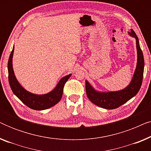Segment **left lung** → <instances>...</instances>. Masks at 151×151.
I'll use <instances>...</instances> for the list:
<instances>
[{
	"mask_svg": "<svg viewBox=\"0 0 151 151\" xmlns=\"http://www.w3.org/2000/svg\"><path fill=\"white\" fill-rule=\"evenodd\" d=\"M129 34L134 37L136 40V47L137 52V63L135 73L131 83L125 88L118 91L99 92L92 87L91 85L86 80V93L91 102L97 106L106 109H114L128 102L130 99L133 98L141 88L143 80L144 60L143 53L140 48L139 39L133 29Z\"/></svg>",
	"mask_w": 151,
	"mask_h": 151,
	"instance_id": "1",
	"label": "left lung"
}]
</instances>
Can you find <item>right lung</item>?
Listing matches in <instances>:
<instances>
[{
	"instance_id": "right-lung-1",
	"label": "right lung",
	"mask_w": 151,
	"mask_h": 151,
	"mask_svg": "<svg viewBox=\"0 0 151 151\" xmlns=\"http://www.w3.org/2000/svg\"><path fill=\"white\" fill-rule=\"evenodd\" d=\"M14 54V48L10 53L8 60V78L9 83L12 91L19 100L29 107L30 109L37 111H42L53 106L60 102L63 96V88L65 84L69 80L71 74L66 76L60 80L55 88L51 92L44 95H36L27 91L19 84L16 80L12 67V57Z\"/></svg>"
}]
</instances>
